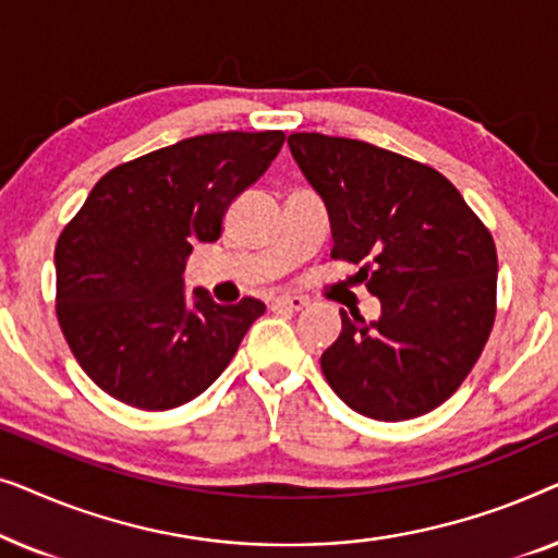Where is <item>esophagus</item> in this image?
<instances>
[{
  "label": "esophagus",
  "mask_w": 558,
  "mask_h": 558,
  "mask_svg": "<svg viewBox=\"0 0 558 558\" xmlns=\"http://www.w3.org/2000/svg\"><path fill=\"white\" fill-rule=\"evenodd\" d=\"M307 300H304V296H296V294H281V296H277V300H274V307L277 310H289V312H300V310H304L307 307Z\"/></svg>",
  "instance_id": "esophagus-1"
}]
</instances>
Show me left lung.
Wrapping results in <instances>:
<instances>
[{
  "label": "left lung",
  "mask_w": 558,
  "mask_h": 558,
  "mask_svg": "<svg viewBox=\"0 0 558 558\" xmlns=\"http://www.w3.org/2000/svg\"><path fill=\"white\" fill-rule=\"evenodd\" d=\"M294 162L323 197L332 256L380 302L342 330L319 363L357 414L403 422L437 409L477 363L495 323L498 256L487 228L432 167L368 142L289 134Z\"/></svg>",
  "instance_id": "obj_1"
}]
</instances>
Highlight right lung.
<instances>
[{"label":"right lung","mask_w":558,"mask_h":558,"mask_svg":"<svg viewBox=\"0 0 558 558\" xmlns=\"http://www.w3.org/2000/svg\"><path fill=\"white\" fill-rule=\"evenodd\" d=\"M284 132L190 136L113 167L56 246L58 323L88 378L144 411L201 396L239 350L264 302L185 294L193 243L220 239L223 216L269 170Z\"/></svg>","instance_id":"right-lung-1"}]
</instances>
